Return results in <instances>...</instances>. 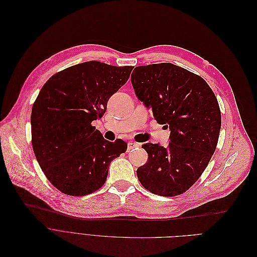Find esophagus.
Returning <instances> with one entry per match:
<instances>
[{"mask_svg": "<svg viewBox=\"0 0 257 257\" xmlns=\"http://www.w3.org/2000/svg\"><path fill=\"white\" fill-rule=\"evenodd\" d=\"M141 144L138 143V142H134V141H131L127 143V152L134 150V149H137V148H140Z\"/></svg>", "mask_w": 257, "mask_h": 257, "instance_id": "34e87169", "label": "esophagus"}]
</instances>
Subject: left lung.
I'll use <instances>...</instances> for the list:
<instances>
[{
	"instance_id": "left-lung-1",
	"label": "left lung",
	"mask_w": 257,
	"mask_h": 257,
	"mask_svg": "<svg viewBox=\"0 0 257 257\" xmlns=\"http://www.w3.org/2000/svg\"><path fill=\"white\" fill-rule=\"evenodd\" d=\"M136 96L158 123L170 130V142L145 143L148 162L137 177L149 191L175 197L201 177L216 149L222 124L216 97L201 76L170 63L139 66L131 76Z\"/></svg>"
}]
</instances>
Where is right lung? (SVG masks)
<instances>
[{"mask_svg":"<svg viewBox=\"0 0 257 257\" xmlns=\"http://www.w3.org/2000/svg\"><path fill=\"white\" fill-rule=\"evenodd\" d=\"M134 67L85 62L55 73L43 85L31 112L32 149L51 184L68 195L98 190L125 141H106L92 121L130 78Z\"/></svg>","mask_w":257,"mask_h":257,"instance_id":"1","label":"right lung"}]
</instances>
